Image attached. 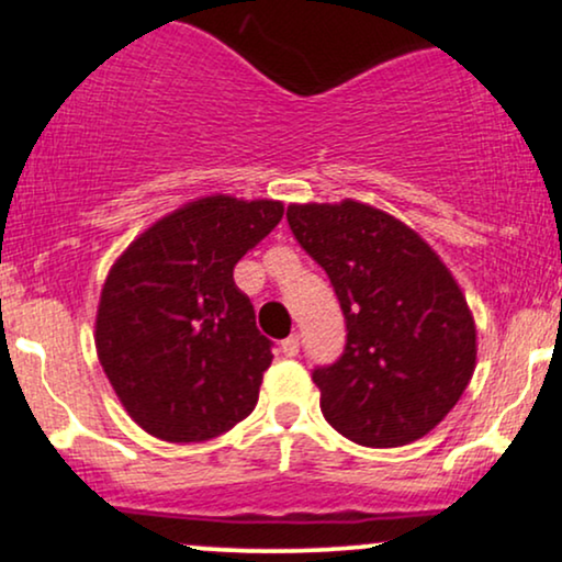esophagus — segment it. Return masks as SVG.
<instances>
[{
	"instance_id": "obj_1",
	"label": "esophagus",
	"mask_w": 562,
	"mask_h": 562,
	"mask_svg": "<svg viewBox=\"0 0 562 562\" xmlns=\"http://www.w3.org/2000/svg\"><path fill=\"white\" fill-rule=\"evenodd\" d=\"M280 348H282V353H285V357H295V353H299V348H301V338H299V335H290V338L282 340Z\"/></svg>"
}]
</instances>
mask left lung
Returning <instances> with one entry per match:
<instances>
[{
    "label": "left lung",
    "instance_id": "obj_1",
    "mask_svg": "<svg viewBox=\"0 0 562 562\" xmlns=\"http://www.w3.org/2000/svg\"><path fill=\"white\" fill-rule=\"evenodd\" d=\"M295 240L330 277L346 351L314 370L325 420L340 436L393 449L428 436L475 372V319L441 256L370 203H293Z\"/></svg>",
    "mask_w": 562,
    "mask_h": 562
}]
</instances>
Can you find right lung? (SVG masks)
Returning a JSON list of instances; mask_svg holds the SVG:
<instances>
[{
	"mask_svg": "<svg viewBox=\"0 0 562 562\" xmlns=\"http://www.w3.org/2000/svg\"><path fill=\"white\" fill-rule=\"evenodd\" d=\"M282 214L280 200L216 192L160 216L115 259L97 303V359L150 436L209 441L254 412L272 344L232 269Z\"/></svg>",
	"mask_w": 562,
	"mask_h": 562,
	"instance_id": "right-lung-1",
	"label": "right lung"
}]
</instances>
